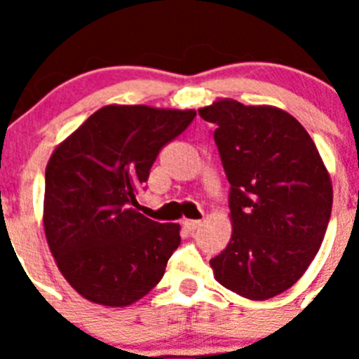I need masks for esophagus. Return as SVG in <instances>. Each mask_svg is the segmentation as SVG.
<instances>
[{
  "label": "esophagus",
  "instance_id": "1",
  "mask_svg": "<svg viewBox=\"0 0 359 359\" xmlns=\"http://www.w3.org/2000/svg\"><path fill=\"white\" fill-rule=\"evenodd\" d=\"M201 226V221H183V228L187 231H194Z\"/></svg>",
  "mask_w": 359,
  "mask_h": 359
}]
</instances>
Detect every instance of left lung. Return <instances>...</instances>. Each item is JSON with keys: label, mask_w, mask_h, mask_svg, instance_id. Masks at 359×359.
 <instances>
[{"label": "left lung", "mask_w": 359, "mask_h": 359, "mask_svg": "<svg viewBox=\"0 0 359 359\" xmlns=\"http://www.w3.org/2000/svg\"><path fill=\"white\" fill-rule=\"evenodd\" d=\"M230 182L231 237L210 261L215 280L268 300L306 273L332 208L329 170L309 133L287 111L217 98L199 109Z\"/></svg>", "instance_id": "obj_1"}]
</instances>
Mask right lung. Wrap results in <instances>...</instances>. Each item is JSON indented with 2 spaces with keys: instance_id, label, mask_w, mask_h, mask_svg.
I'll use <instances>...</instances> for the list:
<instances>
[{
  "instance_id": "right-lung-1",
  "label": "right lung",
  "mask_w": 359,
  "mask_h": 359,
  "mask_svg": "<svg viewBox=\"0 0 359 359\" xmlns=\"http://www.w3.org/2000/svg\"><path fill=\"white\" fill-rule=\"evenodd\" d=\"M194 116V109L109 104L52 152L44 236L62 277L86 300L131 306L163 277L180 224L151 221L133 207L158 152Z\"/></svg>"
}]
</instances>
